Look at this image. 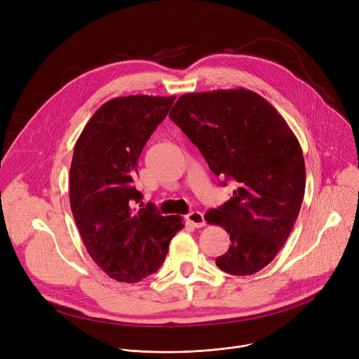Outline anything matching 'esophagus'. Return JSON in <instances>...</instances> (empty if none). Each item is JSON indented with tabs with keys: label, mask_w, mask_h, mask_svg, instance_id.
I'll return each instance as SVG.
<instances>
[{
	"label": "esophagus",
	"mask_w": 359,
	"mask_h": 359,
	"mask_svg": "<svg viewBox=\"0 0 359 359\" xmlns=\"http://www.w3.org/2000/svg\"><path fill=\"white\" fill-rule=\"evenodd\" d=\"M186 220H187L189 224H191V226L196 227V229H200V227H203L204 224H206V222H204V217H203V215H201L200 212H191V213H189V215L186 216Z\"/></svg>",
	"instance_id": "1"
}]
</instances>
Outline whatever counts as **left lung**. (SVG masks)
Masks as SVG:
<instances>
[{"label":"left lung","mask_w":359,"mask_h":359,"mask_svg":"<svg viewBox=\"0 0 359 359\" xmlns=\"http://www.w3.org/2000/svg\"><path fill=\"white\" fill-rule=\"evenodd\" d=\"M169 118L210 170L237 186L223 206L204 215L230 236L217 267L233 276L260 271L274 260L301 209L305 163L298 139L263 96L244 88L184 93Z\"/></svg>","instance_id":"8db88e82"}]
</instances>
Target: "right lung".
Returning a JSON list of instances; mask_svg holds the SVG:
<instances>
[{
  "mask_svg": "<svg viewBox=\"0 0 359 359\" xmlns=\"http://www.w3.org/2000/svg\"><path fill=\"white\" fill-rule=\"evenodd\" d=\"M175 96L132 95L108 100L85 125L69 170L71 210L96 266L121 283H137L163 264L180 216L153 206L137 212L133 186L143 146L166 118Z\"/></svg>",
  "mask_w": 359,
  "mask_h": 359,
  "instance_id": "1",
  "label": "right lung"
}]
</instances>
